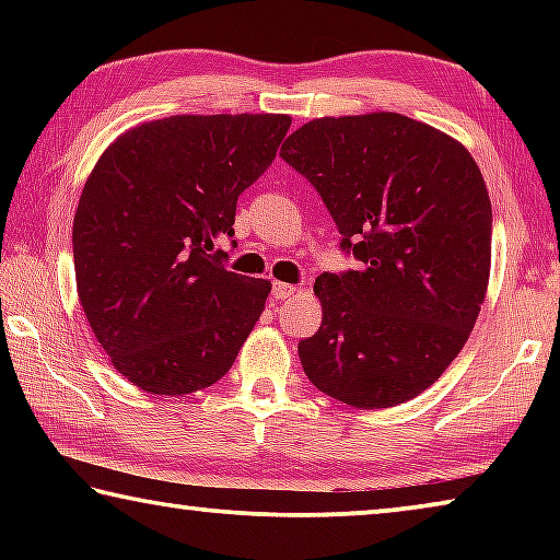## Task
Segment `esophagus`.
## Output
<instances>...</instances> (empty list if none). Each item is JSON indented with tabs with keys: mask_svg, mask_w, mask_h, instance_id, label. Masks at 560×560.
Instances as JSON below:
<instances>
[{
	"mask_svg": "<svg viewBox=\"0 0 560 560\" xmlns=\"http://www.w3.org/2000/svg\"><path fill=\"white\" fill-rule=\"evenodd\" d=\"M296 291H299V287H293V283L277 281V283H273V289H271V296L277 301H283V299H291Z\"/></svg>",
	"mask_w": 560,
	"mask_h": 560,
	"instance_id": "34e87169",
	"label": "esophagus"
}]
</instances>
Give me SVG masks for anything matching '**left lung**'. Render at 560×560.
<instances>
[{
    "label": "left lung",
    "mask_w": 560,
    "mask_h": 560,
    "mask_svg": "<svg viewBox=\"0 0 560 560\" xmlns=\"http://www.w3.org/2000/svg\"><path fill=\"white\" fill-rule=\"evenodd\" d=\"M281 158L316 187L358 271L320 273L303 373L336 400H412L467 343L491 269V202L459 140L400 113L316 118Z\"/></svg>",
    "instance_id": "left-lung-1"
}]
</instances>
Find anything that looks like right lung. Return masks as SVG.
<instances>
[{"mask_svg": "<svg viewBox=\"0 0 560 560\" xmlns=\"http://www.w3.org/2000/svg\"><path fill=\"white\" fill-rule=\"evenodd\" d=\"M283 113L170 116L118 136L73 217L75 289L116 371L187 395L230 371L271 281L224 267L236 197L277 158Z\"/></svg>", "mask_w": 560, "mask_h": 560, "instance_id": "right-lung-1", "label": "right lung"}]
</instances>
